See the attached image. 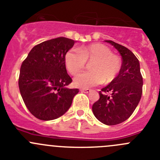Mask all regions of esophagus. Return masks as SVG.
Segmentation results:
<instances>
[{
  "label": "esophagus",
  "instance_id": "1",
  "mask_svg": "<svg viewBox=\"0 0 160 160\" xmlns=\"http://www.w3.org/2000/svg\"><path fill=\"white\" fill-rule=\"evenodd\" d=\"M80 91L83 93H89L91 92V89H87V88H83V89H80Z\"/></svg>",
  "mask_w": 160,
  "mask_h": 160
}]
</instances>
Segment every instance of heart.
<instances>
[{
    "mask_svg": "<svg viewBox=\"0 0 160 160\" xmlns=\"http://www.w3.org/2000/svg\"><path fill=\"white\" fill-rule=\"evenodd\" d=\"M86 62H91V72L77 76L73 83L77 88H88L104 83L108 84L116 79L121 69L119 57L112 54L105 44L94 43L83 46L77 50H70L65 55V64L68 72L77 76L86 67Z\"/></svg>",
    "mask_w": 160,
    "mask_h": 160,
    "instance_id": "obj_1",
    "label": "heart"
}]
</instances>
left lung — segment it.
<instances>
[{
  "mask_svg": "<svg viewBox=\"0 0 160 160\" xmlns=\"http://www.w3.org/2000/svg\"><path fill=\"white\" fill-rule=\"evenodd\" d=\"M105 41L119 52L122 66L116 79L99 91L100 98L93 105L92 111L104 124L116 125L127 120L138 105L143 79L138 59L131 51L112 41Z\"/></svg>",
  "mask_w": 160,
  "mask_h": 160,
  "instance_id": "8db88e82",
  "label": "left lung"
}]
</instances>
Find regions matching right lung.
Segmentation results:
<instances>
[{
	"instance_id": "right-lung-1",
	"label": "right lung",
	"mask_w": 160,
	"mask_h": 160,
	"mask_svg": "<svg viewBox=\"0 0 160 160\" xmlns=\"http://www.w3.org/2000/svg\"><path fill=\"white\" fill-rule=\"evenodd\" d=\"M75 41L58 37L34 46L20 68L18 87L25 105L36 118L52 120L62 116L79 90L66 86L72 82L65 55Z\"/></svg>"
}]
</instances>
